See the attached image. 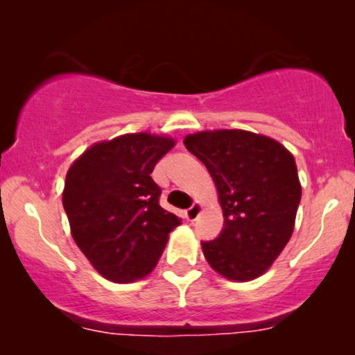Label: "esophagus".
<instances>
[{"label": "esophagus", "instance_id": "34e87169", "mask_svg": "<svg viewBox=\"0 0 355 355\" xmlns=\"http://www.w3.org/2000/svg\"><path fill=\"white\" fill-rule=\"evenodd\" d=\"M200 211H202L200 203H193V205H191L190 209L185 211V217L189 222H193V220H197L198 215H200Z\"/></svg>", "mask_w": 355, "mask_h": 355}]
</instances>
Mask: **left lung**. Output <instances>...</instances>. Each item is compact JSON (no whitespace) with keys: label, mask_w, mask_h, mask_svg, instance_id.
Masks as SVG:
<instances>
[{"label":"left lung","mask_w":355,"mask_h":355,"mask_svg":"<svg viewBox=\"0 0 355 355\" xmlns=\"http://www.w3.org/2000/svg\"><path fill=\"white\" fill-rule=\"evenodd\" d=\"M183 144L207 166L223 210L218 237L202 242L207 262L239 282L262 275L294 232L302 195L294 157L243 130L195 133Z\"/></svg>","instance_id":"1"}]
</instances>
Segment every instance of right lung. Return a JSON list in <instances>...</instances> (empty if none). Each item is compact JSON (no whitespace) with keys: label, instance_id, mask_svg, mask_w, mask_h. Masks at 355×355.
<instances>
[{"label":"right lung","instance_id":"1","mask_svg":"<svg viewBox=\"0 0 355 355\" xmlns=\"http://www.w3.org/2000/svg\"><path fill=\"white\" fill-rule=\"evenodd\" d=\"M173 145L172 138L130 133L89 146L68 170L63 207L71 235L108 280L150 274L182 223L160 207L162 189L150 175Z\"/></svg>","mask_w":355,"mask_h":355}]
</instances>
